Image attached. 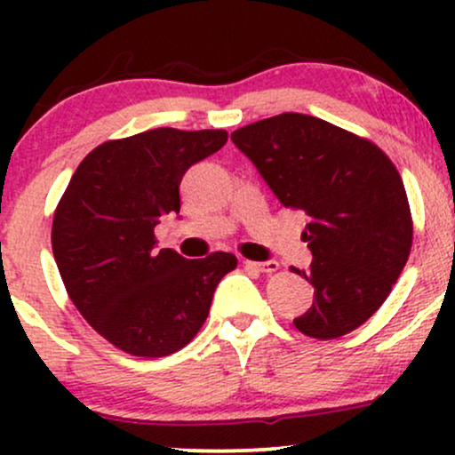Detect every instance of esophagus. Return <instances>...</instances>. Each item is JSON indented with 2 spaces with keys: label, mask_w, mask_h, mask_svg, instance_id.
Wrapping results in <instances>:
<instances>
[{
  "label": "esophagus",
  "mask_w": 455,
  "mask_h": 455,
  "mask_svg": "<svg viewBox=\"0 0 455 455\" xmlns=\"http://www.w3.org/2000/svg\"><path fill=\"white\" fill-rule=\"evenodd\" d=\"M243 265L254 271H263V274H271V271L278 269V260H260V263H254V260H243Z\"/></svg>",
  "instance_id": "obj_1"
}]
</instances>
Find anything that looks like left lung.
I'll list each match as a JSON object with an SVG mask.
<instances>
[{
    "instance_id": "8db88e82",
    "label": "left lung",
    "mask_w": 455,
    "mask_h": 455,
    "mask_svg": "<svg viewBox=\"0 0 455 455\" xmlns=\"http://www.w3.org/2000/svg\"><path fill=\"white\" fill-rule=\"evenodd\" d=\"M231 140L275 198L306 213L301 239L315 301L295 327L321 340L363 325L387 299L412 243L400 173L370 140L325 119L282 113L235 130Z\"/></svg>"
}]
</instances>
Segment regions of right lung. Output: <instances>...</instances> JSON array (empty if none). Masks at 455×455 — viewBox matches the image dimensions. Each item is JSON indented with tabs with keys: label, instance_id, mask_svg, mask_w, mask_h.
I'll return each mask as SVG.
<instances>
[{
	"label": "right lung",
	"instance_id": "add662e5",
	"mask_svg": "<svg viewBox=\"0 0 455 455\" xmlns=\"http://www.w3.org/2000/svg\"><path fill=\"white\" fill-rule=\"evenodd\" d=\"M224 130L156 128L85 156L55 210L53 242L68 295L117 348L164 357L203 327L216 286L237 259H184L156 248L154 228L180 213L181 177L224 148Z\"/></svg>",
	"mask_w": 455,
	"mask_h": 455
}]
</instances>
